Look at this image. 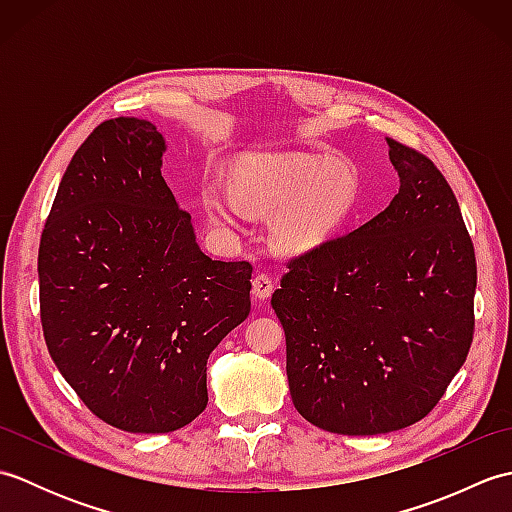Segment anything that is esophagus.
Here are the masks:
<instances>
[{"instance_id": "1", "label": "esophagus", "mask_w": 512, "mask_h": 512, "mask_svg": "<svg viewBox=\"0 0 512 512\" xmlns=\"http://www.w3.org/2000/svg\"><path fill=\"white\" fill-rule=\"evenodd\" d=\"M273 288H275V284H273V279H270L268 275H257L253 279V297L257 301H264V299H268L270 295H273Z\"/></svg>"}]
</instances>
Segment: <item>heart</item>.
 Instances as JSON below:
<instances>
[{
	"instance_id": "obj_1",
	"label": "heart",
	"mask_w": 512,
	"mask_h": 512,
	"mask_svg": "<svg viewBox=\"0 0 512 512\" xmlns=\"http://www.w3.org/2000/svg\"><path fill=\"white\" fill-rule=\"evenodd\" d=\"M356 202L358 180L350 169L301 156H246L235 165L233 187L211 180L200 189L202 209L215 224L237 226L248 211L277 213L270 237L286 255L328 242Z\"/></svg>"
}]
</instances>
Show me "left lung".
I'll return each instance as SVG.
<instances>
[{
    "instance_id": "obj_1",
    "label": "left lung",
    "mask_w": 512,
    "mask_h": 512,
    "mask_svg": "<svg viewBox=\"0 0 512 512\" xmlns=\"http://www.w3.org/2000/svg\"><path fill=\"white\" fill-rule=\"evenodd\" d=\"M387 145L394 200L290 259L270 301L286 332L292 405L341 436L422 420L473 341L477 266L458 200L429 158Z\"/></svg>"
}]
</instances>
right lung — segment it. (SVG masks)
<instances>
[{
  "label": "right lung",
  "instance_id": "add662e5",
  "mask_svg": "<svg viewBox=\"0 0 512 512\" xmlns=\"http://www.w3.org/2000/svg\"><path fill=\"white\" fill-rule=\"evenodd\" d=\"M167 140L105 121L63 173L39 244L41 325L61 376L129 433H169L204 411L206 361L250 312L248 262L195 242L162 178Z\"/></svg>",
  "mask_w": 512,
  "mask_h": 512
}]
</instances>
